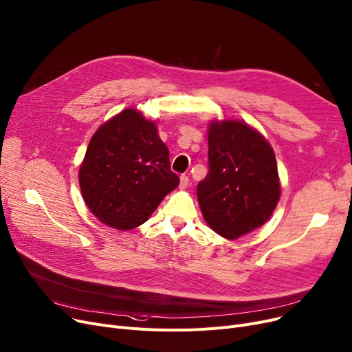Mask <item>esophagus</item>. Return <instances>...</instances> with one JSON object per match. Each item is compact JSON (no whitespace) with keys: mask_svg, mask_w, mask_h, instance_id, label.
Masks as SVG:
<instances>
[{"mask_svg":"<svg viewBox=\"0 0 352 352\" xmlns=\"http://www.w3.org/2000/svg\"><path fill=\"white\" fill-rule=\"evenodd\" d=\"M188 184H190V179H188V177L187 175H181L179 177V188H187L188 187Z\"/></svg>","mask_w":352,"mask_h":352,"instance_id":"34e87169","label":"esophagus"}]
</instances>
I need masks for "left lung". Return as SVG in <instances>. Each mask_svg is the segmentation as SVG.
Here are the masks:
<instances>
[{
    "label": "left lung",
    "instance_id": "1",
    "mask_svg": "<svg viewBox=\"0 0 352 352\" xmlns=\"http://www.w3.org/2000/svg\"><path fill=\"white\" fill-rule=\"evenodd\" d=\"M208 166L197 186L206 223L227 240L262 227L280 198L276 157L265 136L239 119L211 120Z\"/></svg>",
    "mask_w": 352,
    "mask_h": 352
}]
</instances>
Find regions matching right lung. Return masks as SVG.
I'll return each instance as SVG.
<instances>
[{
    "label": "right lung",
    "mask_w": 352,
    "mask_h": 352,
    "mask_svg": "<svg viewBox=\"0 0 352 352\" xmlns=\"http://www.w3.org/2000/svg\"><path fill=\"white\" fill-rule=\"evenodd\" d=\"M82 197L94 216L116 230L144 224L179 178L155 122L124 109L99 126L79 170Z\"/></svg>",
    "instance_id": "1"
}]
</instances>
